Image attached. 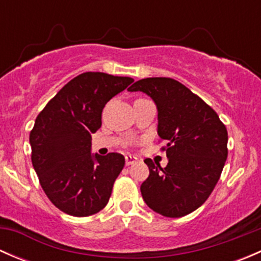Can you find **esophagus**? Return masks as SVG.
I'll return each instance as SVG.
<instances>
[{"mask_svg":"<svg viewBox=\"0 0 261 261\" xmlns=\"http://www.w3.org/2000/svg\"><path fill=\"white\" fill-rule=\"evenodd\" d=\"M136 162H138V159H136L135 156H133V155H126V156H125L126 165H131V164H134V163H136Z\"/></svg>","mask_w":261,"mask_h":261,"instance_id":"1","label":"esophagus"}]
</instances>
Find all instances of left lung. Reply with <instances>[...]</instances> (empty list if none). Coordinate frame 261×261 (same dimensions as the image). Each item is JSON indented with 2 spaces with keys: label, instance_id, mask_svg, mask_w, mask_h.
Masks as SVG:
<instances>
[{
  "label": "left lung",
  "instance_id": "obj_1",
  "mask_svg": "<svg viewBox=\"0 0 261 261\" xmlns=\"http://www.w3.org/2000/svg\"><path fill=\"white\" fill-rule=\"evenodd\" d=\"M152 98L158 135L165 140L168 164L145 159L149 177L141 184L144 201L165 217H183L201 207L227 159V130L206 102L180 82L165 77L140 80L128 88Z\"/></svg>",
  "mask_w": 261,
  "mask_h": 261
}]
</instances>
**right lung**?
I'll list each match as a JSON object with an SVG mask.
<instances>
[{
    "instance_id": "right-lung-1",
    "label": "right lung",
    "mask_w": 261,
    "mask_h": 261,
    "mask_svg": "<svg viewBox=\"0 0 261 261\" xmlns=\"http://www.w3.org/2000/svg\"><path fill=\"white\" fill-rule=\"evenodd\" d=\"M134 82L86 72L68 82L38 115L30 133L31 162L53 204L75 217L105 208L125 165L118 152L92 154V134L102 125V110Z\"/></svg>"
}]
</instances>
